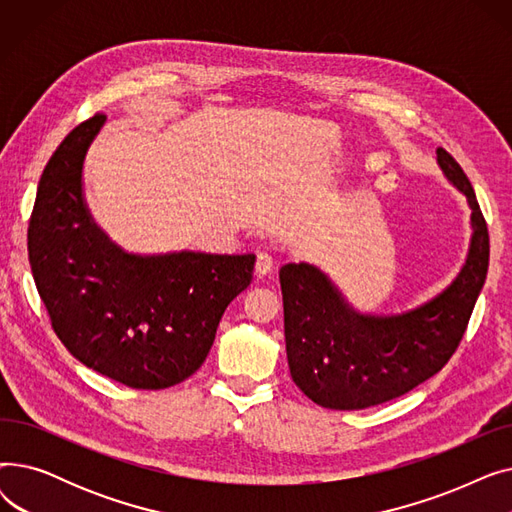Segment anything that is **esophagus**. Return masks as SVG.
Returning <instances> with one entry per match:
<instances>
[{
  "mask_svg": "<svg viewBox=\"0 0 512 512\" xmlns=\"http://www.w3.org/2000/svg\"><path fill=\"white\" fill-rule=\"evenodd\" d=\"M272 270H274V257H272L270 253H267V251L257 253V263H255L257 276L263 278V276H267V274H272Z\"/></svg>",
  "mask_w": 512,
  "mask_h": 512,
  "instance_id": "esophagus-1",
  "label": "esophagus"
}]
</instances>
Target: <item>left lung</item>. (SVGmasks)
<instances>
[{"label":"left lung","instance_id":"1","mask_svg":"<svg viewBox=\"0 0 512 512\" xmlns=\"http://www.w3.org/2000/svg\"><path fill=\"white\" fill-rule=\"evenodd\" d=\"M438 164L471 207V245L463 270L438 297L400 315H365L344 301L309 263L280 270L284 336L292 382L319 407L357 411L411 392L459 348L486 282L490 234L463 168L444 151Z\"/></svg>","mask_w":512,"mask_h":512}]
</instances>
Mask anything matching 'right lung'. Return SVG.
Masks as SVG:
<instances>
[{
	"instance_id": "1",
	"label": "right lung",
	"mask_w": 512,
	"mask_h": 512,
	"mask_svg": "<svg viewBox=\"0 0 512 512\" xmlns=\"http://www.w3.org/2000/svg\"><path fill=\"white\" fill-rule=\"evenodd\" d=\"M105 122L78 124L41 174L29 261L51 328L70 355L128 388L161 390L203 365L255 255L124 253L93 222L83 161Z\"/></svg>"
}]
</instances>
